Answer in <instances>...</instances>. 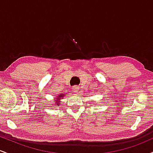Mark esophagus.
Instances as JSON below:
<instances>
[{
  "label": "esophagus",
  "instance_id": "esophagus-1",
  "mask_svg": "<svg viewBox=\"0 0 153 153\" xmlns=\"http://www.w3.org/2000/svg\"><path fill=\"white\" fill-rule=\"evenodd\" d=\"M73 91L74 93H78V86H74V87H73Z\"/></svg>",
  "mask_w": 153,
  "mask_h": 153
}]
</instances>
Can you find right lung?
Returning <instances> with one entry per match:
<instances>
[{"label":"right lung","instance_id":"right-lung-1","mask_svg":"<svg viewBox=\"0 0 153 153\" xmlns=\"http://www.w3.org/2000/svg\"><path fill=\"white\" fill-rule=\"evenodd\" d=\"M62 96H63V95H62V94H61V96H57V97H58V98H57V102L58 103V106H59V99H61V98H59V97H62Z\"/></svg>","mask_w":153,"mask_h":153}]
</instances>
